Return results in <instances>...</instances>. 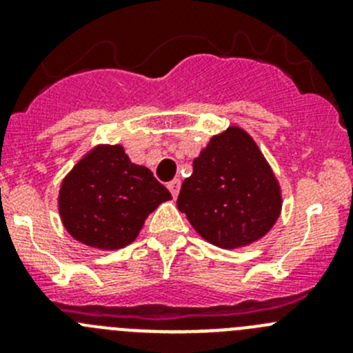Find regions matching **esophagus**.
Wrapping results in <instances>:
<instances>
[{
	"mask_svg": "<svg viewBox=\"0 0 353 353\" xmlns=\"http://www.w3.org/2000/svg\"><path fill=\"white\" fill-rule=\"evenodd\" d=\"M167 188H169L170 194H172L174 198H177V194H179V190H181V181L179 179L170 181V183L167 184Z\"/></svg>",
	"mask_w": 353,
	"mask_h": 353,
	"instance_id": "34e87169",
	"label": "esophagus"
}]
</instances>
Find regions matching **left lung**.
Wrapping results in <instances>:
<instances>
[{"instance_id":"8db88e82","label":"left lung","mask_w":353,"mask_h":353,"mask_svg":"<svg viewBox=\"0 0 353 353\" xmlns=\"http://www.w3.org/2000/svg\"><path fill=\"white\" fill-rule=\"evenodd\" d=\"M177 208L203 239L236 249L270 232L282 212V193L254 140L239 126H230L193 160Z\"/></svg>"}]
</instances>
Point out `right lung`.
I'll use <instances>...</instances> for the list:
<instances>
[{
  "mask_svg": "<svg viewBox=\"0 0 353 353\" xmlns=\"http://www.w3.org/2000/svg\"><path fill=\"white\" fill-rule=\"evenodd\" d=\"M167 199V188L150 169L131 162L121 145H99L63 179L58 206L71 237L109 251L133 243Z\"/></svg>",
  "mask_w": 353,
  "mask_h": 353,
  "instance_id": "obj_1",
  "label": "right lung"
}]
</instances>
